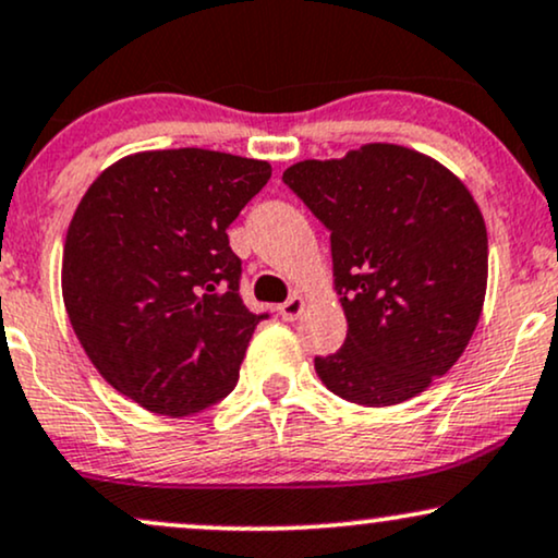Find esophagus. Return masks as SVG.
<instances>
[{
	"label": "esophagus",
	"mask_w": 558,
	"mask_h": 558,
	"mask_svg": "<svg viewBox=\"0 0 558 558\" xmlns=\"http://www.w3.org/2000/svg\"><path fill=\"white\" fill-rule=\"evenodd\" d=\"M304 308H306V299L299 296V293H293V296L288 299L286 304L278 306V312L286 322H293V319L301 317V312H304Z\"/></svg>",
	"instance_id": "esophagus-1"
}]
</instances>
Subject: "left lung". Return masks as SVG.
Returning <instances> with one entry per match:
<instances>
[{"label": "left lung", "instance_id": "8db88e82", "mask_svg": "<svg viewBox=\"0 0 558 558\" xmlns=\"http://www.w3.org/2000/svg\"><path fill=\"white\" fill-rule=\"evenodd\" d=\"M283 181L330 231L348 335L338 353L314 359L325 387L385 408L445 377L486 299L488 236L468 186L424 153L387 143L301 160Z\"/></svg>", "mask_w": 558, "mask_h": 558}]
</instances>
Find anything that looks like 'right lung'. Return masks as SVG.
Wrapping results in <instances>:
<instances>
[{"instance_id":"right-lung-1","label":"right lung","mask_w":558,"mask_h":558,"mask_svg":"<svg viewBox=\"0 0 558 558\" xmlns=\"http://www.w3.org/2000/svg\"><path fill=\"white\" fill-rule=\"evenodd\" d=\"M267 160L179 147L134 153L87 186L66 228L62 296L98 374L145 411L192 415L239 379L254 314L228 226Z\"/></svg>"}]
</instances>
